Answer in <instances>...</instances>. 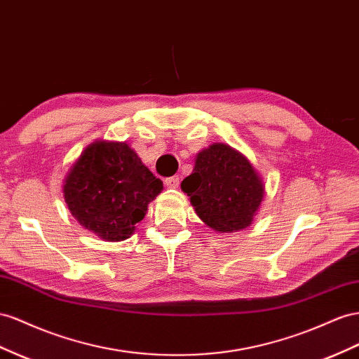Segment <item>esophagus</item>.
Masks as SVG:
<instances>
[{
    "instance_id": "1",
    "label": "esophagus",
    "mask_w": 359,
    "mask_h": 359,
    "mask_svg": "<svg viewBox=\"0 0 359 359\" xmlns=\"http://www.w3.org/2000/svg\"><path fill=\"white\" fill-rule=\"evenodd\" d=\"M164 184H166V187L169 189H177L180 186V178L178 177H169L164 180Z\"/></svg>"
}]
</instances>
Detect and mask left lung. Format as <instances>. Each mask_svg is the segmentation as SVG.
Returning a JSON list of instances; mask_svg holds the SVG:
<instances>
[{
    "label": "left lung",
    "instance_id": "left-lung-1",
    "mask_svg": "<svg viewBox=\"0 0 359 359\" xmlns=\"http://www.w3.org/2000/svg\"><path fill=\"white\" fill-rule=\"evenodd\" d=\"M181 189L199 219L217 232L250 226L264 198L263 180L250 161L225 143H212L198 154Z\"/></svg>",
    "mask_w": 359,
    "mask_h": 359
}]
</instances>
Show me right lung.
Here are the masks:
<instances>
[{
	"label": "right lung",
	"mask_w": 359,
	"mask_h": 359,
	"mask_svg": "<svg viewBox=\"0 0 359 359\" xmlns=\"http://www.w3.org/2000/svg\"><path fill=\"white\" fill-rule=\"evenodd\" d=\"M163 182L125 142L89 144L67 172L63 196L80 225L107 241L131 237Z\"/></svg>",
	"instance_id": "obj_1"
}]
</instances>
